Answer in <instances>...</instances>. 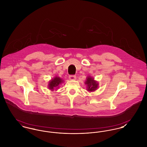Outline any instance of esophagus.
I'll return each instance as SVG.
<instances>
[{
  "label": "esophagus",
  "mask_w": 147,
  "mask_h": 147,
  "mask_svg": "<svg viewBox=\"0 0 147 147\" xmlns=\"http://www.w3.org/2000/svg\"><path fill=\"white\" fill-rule=\"evenodd\" d=\"M76 77L75 76H69V79L71 80H74L76 79Z\"/></svg>",
  "instance_id": "34e87169"
}]
</instances>
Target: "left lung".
<instances>
[{
  "mask_svg": "<svg viewBox=\"0 0 147 147\" xmlns=\"http://www.w3.org/2000/svg\"><path fill=\"white\" fill-rule=\"evenodd\" d=\"M84 83L86 85V90L90 92H94L99 86L98 82L95 80L94 78L92 77L91 76H88Z\"/></svg>",
  "mask_w": 147,
  "mask_h": 147,
  "instance_id": "left-lung-1",
  "label": "left lung"
}]
</instances>
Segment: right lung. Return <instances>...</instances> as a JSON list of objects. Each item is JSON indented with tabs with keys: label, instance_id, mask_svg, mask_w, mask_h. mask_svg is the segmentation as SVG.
<instances>
[{
	"label": "right lung",
	"instance_id": "obj_1",
	"mask_svg": "<svg viewBox=\"0 0 147 147\" xmlns=\"http://www.w3.org/2000/svg\"><path fill=\"white\" fill-rule=\"evenodd\" d=\"M63 82L64 80L61 78L59 77H55L49 82L48 86V89L51 90L52 91H53L54 89L57 90L59 87V85H61Z\"/></svg>",
	"mask_w": 147,
	"mask_h": 147
}]
</instances>
